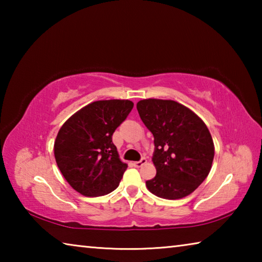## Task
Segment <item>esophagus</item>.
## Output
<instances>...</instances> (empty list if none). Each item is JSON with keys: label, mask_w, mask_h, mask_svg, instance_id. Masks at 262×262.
Returning <instances> with one entry per match:
<instances>
[{"label": "esophagus", "mask_w": 262, "mask_h": 262, "mask_svg": "<svg viewBox=\"0 0 262 262\" xmlns=\"http://www.w3.org/2000/svg\"><path fill=\"white\" fill-rule=\"evenodd\" d=\"M144 164H147V158H142L139 162H134L133 163V165H134L135 167H141V166H143Z\"/></svg>", "instance_id": "obj_1"}]
</instances>
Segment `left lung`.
I'll return each instance as SVG.
<instances>
[{"instance_id": "8db88e82", "label": "left lung", "mask_w": 262, "mask_h": 262, "mask_svg": "<svg viewBox=\"0 0 262 262\" xmlns=\"http://www.w3.org/2000/svg\"><path fill=\"white\" fill-rule=\"evenodd\" d=\"M136 108L154 135L157 173L145 181L147 188L167 200L187 196L210 172L215 147L209 129L178 101L149 98L140 100Z\"/></svg>"}]
</instances>
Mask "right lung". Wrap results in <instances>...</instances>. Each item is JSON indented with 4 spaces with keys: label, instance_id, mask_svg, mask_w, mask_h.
<instances>
[{
    "label": "right lung",
    "instance_id": "1",
    "mask_svg": "<svg viewBox=\"0 0 262 262\" xmlns=\"http://www.w3.org/2000/svg\"><path fill=\"white\" fill-rule=\"evenodd\" d=\"M134 103L98 100L84 106L60 128L54 156L62 176L84 196H100L120 184L127 164L112 142L114 130L126 120Z\"/></svg>",
    "mask_w": 262,
    "mask_h": 262
}]
</instances>
